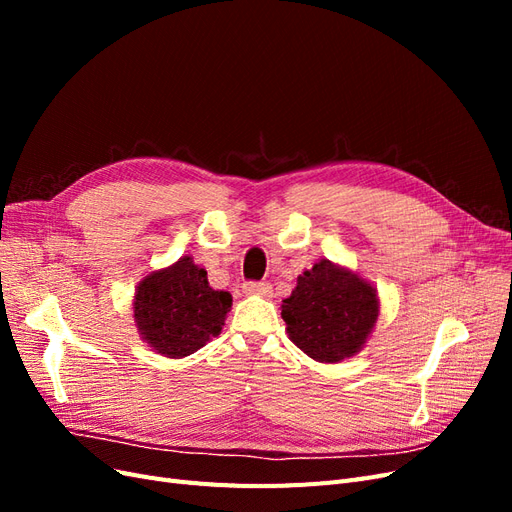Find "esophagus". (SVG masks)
Segmentation results:
<instances>
[{"instance_id": "1", "label": "esophagus", "mask_w": 512, "mask_h": 512, "mask_svg": "<svg viewBox=\"0 0 512 512\" xmlns=\"http://www.w3.org/2000/svg\"><path fill=\"white\" fill-rule=\"evenodd\" d=\"M245 294H258V297H271V284L269 282H247L243 284Z\"/></svg>"}]
</instances>
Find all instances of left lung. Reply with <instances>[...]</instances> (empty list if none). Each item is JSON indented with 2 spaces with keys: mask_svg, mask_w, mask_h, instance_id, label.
Listing matches in <instances>:
<instances>
[{
  "mask_svg": "<svg viewBox=\"0 0 512 512\" xmlns=\"http://www.w3.org/2000/svg\"><path fill=\"white\" fill-rule=\"evenodd\" d=\"M380 314L378 292L359 273L322 258L282 301L290 342L320 363L359 354Z\"/></svg>",
  "mask_w": 512,
  "mask_h": 512,
  "instance_id": "left-lung-1",
  "label": "left lung"
}]
</instances>
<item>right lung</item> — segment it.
<instances>
[{"instance_id": "right-lung-1", "label": "right lung", "mask_w": 512, "mask_h": 512, "mask_svg": "<svg viewBox=\"0 0 512 512\" xmlns=\"http://www.w3.org/2000/svg\"><path fill=\"white\" fill-rule=\"evenodd\" d=\"M230 292L213 290L192 256L145 275L134 294V322L143 342L168 359H183L222 333Z\"/></svg>"}]
</instances>
